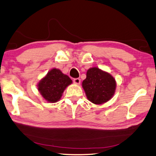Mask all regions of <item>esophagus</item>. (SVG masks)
Listing matches in <instances>:
<instances>
[{
    "label": "esophagus",
    "instance_id": "obj_1",
    "mask_svg": "<svg viewBox=\"0 0 156 156\" xmlns=\"http://www.w3.org/2000/svg\"><path fill=\"white\" fill-rule=\"evenodd\" d=\"M73 83H74V84H79L80 83V78H74L73 80Z\"/></svg>",
    "mask_w": 156,
    "mask_h": 156
}]
</instances>
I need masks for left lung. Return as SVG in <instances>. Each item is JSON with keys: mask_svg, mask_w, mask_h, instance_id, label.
I'll return each mask as SVG.
<instances>
[{"mask_svg": "<svg viewBox=\"0 0 156 156\" xmlns=\"http://www.w3.org/2000/svg\"><path fill=\"white\" fill-rule=\"evenodd\" d=\"M115 81L109 73L97 67L89 69L83 87L88 100L94 104H102L112 98L115 89Z\"/></svg>", "mask_w": 156, "mask_h": 156, "instance_id": "1", "label": "left lung"}]
</instances>
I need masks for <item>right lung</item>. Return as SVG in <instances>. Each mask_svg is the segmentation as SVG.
Returning a JSON list of instances; mask_svg holds the SVG:
<instances>
[{
	"label": "right lung",
	"mask_w": 156,
	"mask_h": 156,
	"mask_svg": "<svg viewBox=\"0 0 156 156\" xmlns=\"http://www.w3.org/2000/svg\"><path fill=\"white\" fill-rule=\"evenodd\" d=\"M72 83L70 78L57 69H53L39 82L38 91L48 102H56L68 85Z\"/></svg>",
	"instance_id": "right-lung-1"
}]
</instances>
